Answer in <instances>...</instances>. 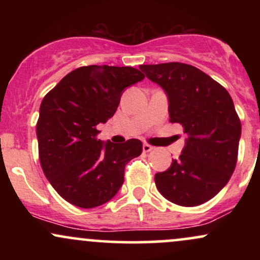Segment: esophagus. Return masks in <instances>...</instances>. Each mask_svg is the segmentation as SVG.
Here are the masks:
<instances>
[{"label":"esophagus","instance_id":"esophagus-1","mask_svg":"<svg viewBox=\"0 0 260 260\" xmlns=\"http://www.w3.org/2000/svg\"><path fill=\"white\" fill-rule=\"evenodd\" d=\"M153 147H151V145H149V144H147V143H145L144 145H143V151H144V153H149V151H151L153 150Z\"/></svg>","mask_w":260,"mask_h":260}]
</instances>
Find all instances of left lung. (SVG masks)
<instances>
[{
	"label": "left lung",
	"mask_w": 260,
	"mask_h": 260,
	"mask_svg": "<svg viewBox=\"0 0 260 260\" xmlns=\"http://www.w3.org/2000/svg\"><path fill=\"white\" fill-rule=\"evenodd\" d=\"M139 68L166 91L170 122L188 134L180 157L155 175V184L175 204L201 205L225 187L237 164L241 121L234 101L194 66L168 62Z\"/></svg>",
	"instance_id": "obj_1"
}]
</instances>
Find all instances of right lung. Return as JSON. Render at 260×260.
<instances>
[{"label": "right lung", "instance_id": "obj_1", "mask_svg": "<svg viewBox=\"0 0 260 260\" xmlns=\"http://www.w3.org/2000/svg\"><path fill=\"white\" fill-rule=\"evenodd\" d=\"M144 77L133 67L83 66L45 95L37 123L39 159L64 201L95 208L121 188L124 168L142 154L143 144L138 139L104 144L96 126L115 115L122 91Z\"/></svg>", "mask_w": 260, "mask_h": 260}]
</instances>
